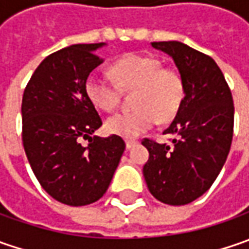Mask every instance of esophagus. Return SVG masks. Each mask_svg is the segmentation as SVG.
<instances>
[{
    "label": "esophagus",
    "mask_w": 249,
    "mask_h": 249,
    "mask_svg": "<svg viewBox=\"0 0 249 249\" xmlns=\"http://www.w3.org/2000/svg\"><path fill=\"white\" fill-rule=\"evenodd\" d=\"M134 145H137V141L136 140H126V148L131 149Z\"/></svg>",
    "instance_id": "34e87169"
}]
</instances>
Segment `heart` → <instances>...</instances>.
<instances>
[{"mask_svg": "<svg viewBox=\"0 0 249 249\" xmlns=\"http://www.w3.org/2000/svg\"><path fill=\"white\" fill-rule=\"evenodd\" d=\"M115 79L92 73L86 83V92L95 108L110 112L120 101V90L131 91L133 107L130 112L110 116L105 129L122 137H137L157 122L172 119L184 98V82L173 68H163L158 58L131 53L113 63Z\"/></svg>", "mask_w": 249, "mask_h": 249, "instance_id": "b5f03b06", "label": "heart"}]
</instances>
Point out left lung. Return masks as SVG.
Wrapping results in <instances>:
<instances>
[{"instance_id": "obj_1", "label": "left lung", "mask_w": 249, "mask_h": 249, "mask_svg": "<svg viewBox=\"0 0 249 249\" xmlns=\"http://www.w3.org/2000/svg\"><path fill=\"white\" fill-rule=\"evenodd\" d=\"M166 53L184 82V98L163 134L172 144L142 140L149 158L142 175L149 193L167 205H186L209 190L229 155L234 105L216 62L180 41L151 43Z\"/></svg>"}]
</instances>
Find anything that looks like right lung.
Listing matches in <instances>:
<instances>
[{"label":"right lung","mask_w":249,"mask_h":249,"mask_svg":"<svg viewBox=\"0 0 249 249\" xmlns=\"http://www.w3.org/2000/svg\"><path fill=\"white\" fill-rule=\"evenodd\" d=\"M104 45L74 44L48 55L23 92L26 157L44 190L71 206L92 204L107 193L126 147L119 136H92L102 120L86 83L104 61L95 55ZM82 139L89 145L83 147Z\"/></svg>","instance_id":"1"}]
</instances>
